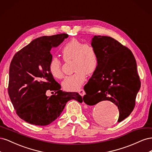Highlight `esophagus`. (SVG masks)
<instances>
[{
    "instance_id": "1",
    "label": "esophagus",
    "mask_w": 152,
    "mask_h": 152,
    "mask_svg": "<svg viewBox=\"0 0 152 152\" xmlns=\"http://www.w3.org/2000/svg\"><path fill=\"white\" fill-rule=\"evenodd\" d=\"M78 93H79V94L81 95L82 96H83L85 94V93H86L84 90L83 89H79V90H78Z\"/></svg>"
}]
</instances>
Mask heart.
Returning <instances> with one entry per match:
<instances>
[{
	"label": "heart",
	"mask_w": 152,
	"mask_h": 152,
	"mask_svg": "<svg viewBox=\"0 0 152 152\" xmlns=\"http://www.w3.org/2000/svg\"><path fill=\"white\" fill-rule=\"evenodd\" d=\"M65 61L72 59L74 73L66 77L62 82L63 88L67 91H76L82 86L88 73H94L99 64L98 53L91 44H84L77 39L68 41L61 49ZM62 62L59 58L54 57L49 63V72L54 78L63 77Z\"/></svg>",
	"instance_id": "heart-1"
}]
</instances>
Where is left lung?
Wrapping results in <instances>:
<instances>
[{
  "mask_svg": "<svg viewBox=\"0 0 152 152\" xmlns=\"http://www.w3.org/2000/svg\"><path fill=\"white\" fill-rule=\"evenodd\" d=\"M91 45L98 53L99 64L84 86V102L91 106L112 102L118 107L121 122L132 112L140 89L135 58L130 49L110 37L95 35Z\"/></svg>",
  "mask_w": 152,
  "mask_h": 152,
  "instance_id": "1",
  "label": "left lung"
}]
</instances>
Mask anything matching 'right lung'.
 I'll use <instances>...</instances> for the list:
<instances>
[{
  "mask_svg": "<svg viewBox=\"0 0 152 152\" xmlns=\"http://www.w3.org/2000/svg\"><path fill=\"white\" fill-rule=\"evenodd\" d=\"M68 37V34H61L37 38L16 53L12 59L8 93L18 115L26 122L49 125L59 117L68 101L83 102L78 93L60 90L61 86L49 72L53 58L50 49L58 47ZM48 90L56 93L47 96Z\"/></svg>",
  "mask_w": 152,
  "mask_h": 152,
  "instance_id": "obj_1",
  "label": "right lung"
}]
</instances>
